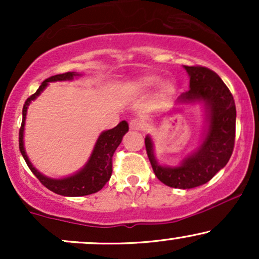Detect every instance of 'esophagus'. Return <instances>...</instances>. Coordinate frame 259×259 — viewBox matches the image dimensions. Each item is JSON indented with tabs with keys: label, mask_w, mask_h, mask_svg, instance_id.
Instances as JSON below:
<instances>
[{
	"label": "esophagus",
	"mask_w": 259,
	"mask_h": 259,
	"mask_svg": "<svg viewBox=\"0 0 259 259\" xmlns=\"http://www.w3.org/2000/svg\"><path fill=\"white\" fill-rule=\"evenodd\" d=\"M144 120L140 119V118H134V119L130 120V129L132 130H144Z\"/></svg>",
	"instance_id": "obj_1"
}]
</instances>
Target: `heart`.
Masks as SVG:
<instances>
[{"label": "heart", "mask_w": 259, "mask_h": 259, "mask_svg": "<svg viewBox=\"0 0 259 259\" xmlns=\"http://www.w3.org/2000/svg\"><path fill=\"white\" fill-rule=\"evenodd\" d=\"M158 82V80L156 78H152V76H146V78L140 79L138 82H136V86L140 89V90H148L152 86H154Z\"/></svg>", "instance_id": "b5f03b06"}]
</instances>
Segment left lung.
Wrapping results in <instances>:
<instances>
[{"label": "left lung", "mask_w": 259, "mask_h": 259, "mask_svg": "<svg viewBox=\"0 0 259 259\" xmlns=\"http://www.w3.org/2000/svg\"><path fill=\"white\" fill-rule=\"evenodd\" d=\"M184 68L190 76V90L181 94L178 102L204 105L207 129L203 141L177 167L157 162L153 142L148 135L145 138V146L156 177L167 186L185 190L208 183L227 165L235 144L236 107L233 95L218 74L201 65Z\"/></svg>", "instance_id": "left-lung-1"}]
</instances>
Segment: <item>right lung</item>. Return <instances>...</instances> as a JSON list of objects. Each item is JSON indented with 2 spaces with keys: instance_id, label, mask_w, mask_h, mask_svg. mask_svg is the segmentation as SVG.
<instances>
[{
  "instance_id": "add662e5",
  "label": "right lung",
  "mask_w": 259,
  "mask_h": 259,
  "mask_svg": "<svg viewBox=\"0 0 259 259\" xmlns=\"http://www.w3.org/2000/svg\"><path fill=\"white\" fill-rule=\"evenodd\" d=\"M80 74L74 72H68L64 74H57L51 78L46 79L37 89V91L34 95H31L28 100L25 101L24 107H23V120L22 126L19 129V150L22 153L23 158L25 159L26 164L30 168L32 174L40 180V183L47 189L51 190L55 194L62 196H69V197H79V196H86L95 194L100 191L103 186L106 185L107 181L109 180L112 175V158L117 147L119 146L121 139L125 135L129 130V125L125 120L120 121L117 126L113 127L111 130L101 133V135L97 139L95 144L94 150L89 158L88 163L81 168L78 173L69 175V177L61 178V179H53L46 175L41 174L37 169H35L34 165L29 160L26 156L24 148V125L26 112L28 107L34 101L38 95L42 92L49 82L53 81H65V80H73L75 76H79Z\"/></svg>"
}]
</instances>
